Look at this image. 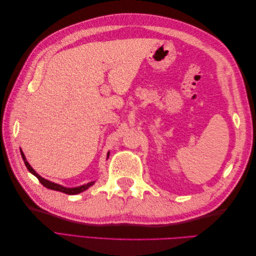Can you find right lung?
I'll list each match as a JSON object with an SVG mask.
<instances>
[{
    "mask_svg": "<svg viewBox=\"0 0 256 256\" xmlns=\"http://www.w3.org/2000/svg\"><path fill=\"white\" fill-rule=\"evenodd\" d=\"M21 152V156H22V159H23V161H24V164H26V168L28 170V171L32 173L34 176H36L37 177V180L40 182V184L44 186V187H46V188H48V189H51V190H56V191H60V192H63V193H66V194H70V196H72V194H78V193H81V192H83V191H85L86 189H88L90 186H92L95 184V182H88V184H82V186H80V187H74V188H66V187H63V186H60V184H56V182H50V180H44V177H42L40 175H38L35 171H34V168L30 166V164L28 162V160H26V156H24V154H23V152L22 150H20ZM109 154L110 152H108V157H109Z\"/></svg>",
    "mask_w": 256,
    "mask_h": 256,
    "instance_id": "add662e5",
    "label": "right lung"
}]
</instances>
